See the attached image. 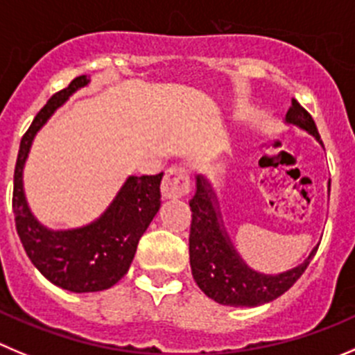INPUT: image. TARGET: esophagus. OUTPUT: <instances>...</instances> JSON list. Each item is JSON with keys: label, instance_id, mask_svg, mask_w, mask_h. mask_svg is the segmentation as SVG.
Returning <instances> with one entry per match:
<instances>
[{"label": "esophagus", "instance_id": "obj_1", "mask_svg": "<svg viewBox=\"0 0 355 355\" xmlns=\"http://www.w3.org/2000/svg\"><path fill=\"white\" fill-rule=\"evenodd\" d=\"M190 191V178L184 167H171L162 181V193L165 198H183Z\"/></svg>", "mask_w": 355, "mask_h": 355}]
</instances>
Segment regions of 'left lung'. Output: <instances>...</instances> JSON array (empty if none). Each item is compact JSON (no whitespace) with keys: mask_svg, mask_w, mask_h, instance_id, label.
Masks as SVG:
<instances>
[{"mask_svg":"<svg viewBox=\"0 0 355 355\" xmlns=\"http://www.w3.org/2000/svg\"><path fill=\"white\" fill-rule=\"evenodd\" d=\"M286 121L298 125L300 129L310 132L322 144L315 121L296 99L291 101ZM190 209L191 273L198 288L221 305L258 306L279 298L302 277L319 248L315 245L309 258L293 270L279 275H265L249 268L232 245L223 226L218 198L204 175H197V191L190 200Z\"/></svg>","mask_w":355,"mask_h":355,"instance_id":"left-lung-1","label":"left lung"}]
</instances>
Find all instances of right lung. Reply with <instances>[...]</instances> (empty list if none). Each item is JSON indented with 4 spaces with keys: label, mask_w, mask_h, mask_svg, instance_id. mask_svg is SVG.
Wrapping results in <instances>:
<instances>
[{
    "label": "right lung",
    "mask_w": 355,
    "mask_h": 355,
    "mask_svg": "<svg viewBox=\"0 0 355 355\" xmlns=\"http://www.w3.org/2000/svg\"><path fill=\"white\" fill-rule=\"evenodd\" d=\"M85 74L53 94L22 136L13 174L12 207L26 254L52 284L73 293H96L116 284L136 254L137 244L160 209V181L155 175H130L110 207L90 225L74 230H49L29 211L22 172L36 132L67 97L85 87Z\"/></svg>",
    "instance_id": "1"
}]
</instances>
